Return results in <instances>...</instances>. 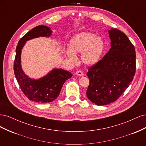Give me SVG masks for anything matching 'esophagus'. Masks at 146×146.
I'll use <instances>...</instances> for the list:
<instances>
[{"mask_svg": "<svg viewBox=\"0 0 146 146\" xmlns=\"http://www.w3.org/2000/svg\"><path fill=\"white\" fill-rule=\"evenodd\" d=\"M76 74L78 76H80V77L83 76V73L82 71H81V70H77V71L76 72Z\"/></svg>", "mask_w": 146, "mask_h": 146, "instance_id": "34e87169", "label": "esophagus"}]
</instances>
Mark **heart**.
<instances>
[{
    "mask_svg": "<svg viewBox=\"0 0 146 146\" xmlns=\"http://www.w3.org/2000/svg\"><path fill=\"white\" fill-rule=\"evenodd\" d=\"M69 47L64 50V54L70 63H77L76 54L80 53L82 62L87 66H92L99 62L104 52L105 44L102 38L94 33L83 32L70 38Z\"/></svg>",
    "mask_w": 146,
    "mask_h": 146,
    "instance_id": "1",
    "label": "heart"
}]
</instances>
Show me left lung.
Returning a JSON list of instances; mask_svg holds the SVG:
<instances>
[{"label":"left lung","instance_id":"1","mask_svg":"<svg viewBox=\"0 0 146 146\" xmlns=\"http://www.w3.org/2000/svg\"><path fill=\"white\" fill-rule=\"evenodd\" d=\"M111 48L100 61L88 69V99L97 105H106L119 99L133 79L135 48L126 35L116 29L108 31Z\"/></svg>","mask_w":146,"mask_h":146}]
</instances>
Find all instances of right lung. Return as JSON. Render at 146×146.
<instances>
[{"mask_svg":"<svg viewBox=\"0 0 146 146\" xmlns=\"http://www.w3.org/2000/svg\"><path fill=\"white\" fill-rule=\"evenodd\" d=\"M53 32L46 25H38L26 33L18 42L16 49L14 72L21 90L30 100L39 103H49L60 94L64 82L72 74L61 68H54L46 76L38 79L32 78L24 72L21 65V52L26 42L39 37L49 38Z\"/></svg>","mask_w":146,"mask_h":146,"instance_id":"1","label":"right lung"}]
</instances>
